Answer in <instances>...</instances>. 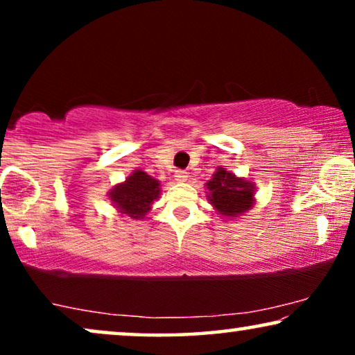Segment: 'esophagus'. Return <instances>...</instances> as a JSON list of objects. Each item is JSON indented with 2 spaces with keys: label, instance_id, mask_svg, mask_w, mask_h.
<instances>
[{
  "label": "esophagus",
  "instance_id": "1",
  "mask_svg": "<svg viewBox=\"0 0 355 355\" xmlns=\"http://www.w3.org/2000/svg\"><path fill=\"white\" fill-rule=\"evenodd\" d=\"M187 173L186 171H176V174H174V179H176L178 182H186L187 181Z\"/></svg>",
  "mask_w": 355,
  "mask_h": 355
}]
</instances>
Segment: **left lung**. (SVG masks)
<instances>
[{
	"label": "left lung",
	"mask_w": 355,
	"mask_h": 355,
	"mask_svg": "<svg viewBox=\"0 0 355 355\" xmlns=\"http://www.w3.org/2000/svg\"><path fill=\"white\" fill-rule=\"evenodd\" d=\"M207 198L223 218V221H236L255 205V184L247 178H239L226 168L218 166L210 181L205 182Z\"/></svg>",
	"instance_id": "left-lung-1"
}]
</instances>
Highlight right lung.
<instances>
[{
	"label": "right lung",
	"mask_w": 355,
	"mask_h": 355,
	"mask_svg": "<svg viewBox=\"0 0 355 355\" xmlns=\"http://www.w3.org/2000/svg\"><path fill=\"white\" fill-rule=\"evenodd\" d=\"M159 196L162 182L142 169H134L125 181L118 182L108 191V198L116 211L128 220H144Z\"/></svg>",
	"instance_id": "1"
}]
</instances>
